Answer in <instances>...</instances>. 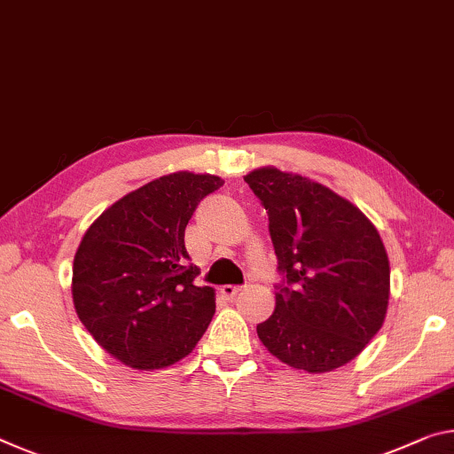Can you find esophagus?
<instances>
[{
	"instance_id": "34e87169",
	"label": "esophagus",
	"mask_w": 454,
	"mask_h": 454,
	"mask_svg": "<svg viewBox=\"0 0 454 454\" xmlns=\"http://www.w3.org/2000/svg\"><path fill=\"white\" fill-rule=\"evenodd\" d=\"M240 291H242V286H236V285H224V286H220L222 297H226V299H234L236 294H239Z\"/></svg>"
}]
</instances>
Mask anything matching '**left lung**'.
I'll return each mask as SVG.
<instances>
[{
    "label": "left lung",
    "instance_id": "obj_1",
    "mask_svg": "<svg viewBox=\"0 0 454 454\" xmlns=\"http://www.w3.org/2000/svg\"><path fill=\"white\" fill-rule=\"evenodd\" d=\"M269 212V230L286 285L256 333L294 370L331 372L362 354L384 325L390 261L356 204L315 179L272 165L244 176Z\"/></svg>",
    "mask_w": 454,
    "mask_h": 454
}]
</instances>
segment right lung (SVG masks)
<instances>
[{
  "instance_id": "right-lung-1",
  "label": "right lung",
  "mask_w": 454,
  "mask_h": 454,
  "mask_svg": "<svg viewBox=\"0 0 454 454\" xmlns=\"http://www.w3.org/2000/svg\"><path fill=\"white\" fill-rule=\"evenodd\" d=\"M224 185L176 171L114 201L86 230L72 264L78 319L106 354L133 370L190 356L215 313V291L193 285L184 244L193 210Z\"/></svg>"
}]
</instances>
